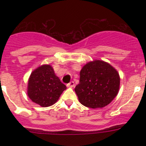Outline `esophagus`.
I'll list each match as a JSON object with an SVG mask.
<instances>
[{"label": "esophagus", "instance_id": "34e87169", "mask_svg": "<svg viewBox=\"0 0 146 146\" xmlns=\"http://www.w3.org/2000/svg\"><path fill=\"white\" fill-rule=\"evenodd\" d=\"M68 87H70V88H73L75 86V82L73 81H70L69 83L67 84Z\"/></svg>", "mask_w": 146, "mask_h": 146}]
</instances>
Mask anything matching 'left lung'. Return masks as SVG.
<instances>
[{
  "label": "left lung",
  "instance_id": "left-lung-1",
  "mask_svg": "<svg viewBox=\"0 0 146 146\" xmlns=\"http://www.w3.org/2000/svg\"><path fill=\"white\" fill-rule=\"evenodd\" d=\"M80 82L75 88L82 105L92 109L110 104L118 94L120 78L111 65L96 60L82 67Z\"/></svg>",
  "mask_w": 146,
  "mask_h": 146
}]
</instances>
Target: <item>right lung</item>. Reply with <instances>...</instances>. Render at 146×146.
<instances>
[{"mask_svg":"<svg viewBox=\"0 0 146 146\" xmlns=\"http://www.w3.org/2000/svg\"><path fill=\"white\" fill-rule=\"evenodd\" d=\"M27 89L31 100L46 107L56 102L66 86L56 76L50 65H43L31 73Z\"/></svg>","mask_w":146,"mask_h":146,"instance_id":"add662e5","label":"right lung"}]
</instances>
